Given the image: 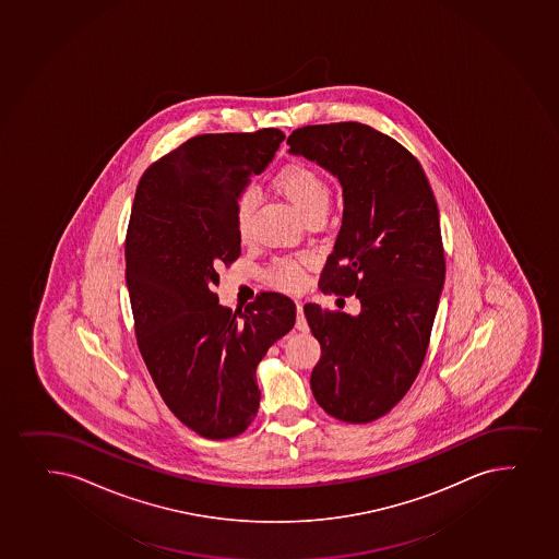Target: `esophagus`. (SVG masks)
<instances>
[{
  "label": "esophagus",
  "instance_id": "esophagus-1",
  "mask_svg": "<svg viewBox=\"0 0 559 559\" xmlns=\"http://www.w3.org/2000/svg\"><path fill=\"white\" fill-rule=\"evenodd\" d=\"M295 326H297L299 331H302V333H307L308 331V323L307 320H305V314H302L301 302H297V320H295Z\"/></svg>",
  "mask_w": 559,
  "mask_h": 559
}]
</instances>
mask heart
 <instances>
[{
  "mask_svg": "<svg viewBox=\"0 0 559 559\" xmlns=\"http://www.w3.org/2000/svg\"><path fill=\"white\" fill-rule=\"evenodd\" d=\"M275 186L307 221L325 217L329 206L333 202V189H331L329 180L321 175L320 170L307 164H292L284 167L276 175ZM252 210H254V193L251 189H247L239 194L236 210H234L236 233H238L239 239L249 238ZM307 264V257L276 258L275 262L265 271V278L276 288H301L305 283Z\"/></svg>",
  "mask_w": 559,
  "mask_h": 559,
  "instance_id": "1",
  "label": "heart"
}]
</instances>
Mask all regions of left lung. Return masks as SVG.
<instances>
[{"instance_id":"left-lung-1","label":"left lung","mask_w":559,"mask_h":559,"mask_svg":"<svg viewBox=\"0 0 559 559\" xmlns=\"http://www.w3.org/2000/svg\"><path fill=\"white\" fill-rule=\"evenodd\" d=\"M288 145L338 176L344 217L320 289L360 301L358 316L305 305L321 345L310 386L336 420L368 424L402 402L426 358L445 275L439 207L418 159L371 126H302Z\"/></svg>"}]
</instances>
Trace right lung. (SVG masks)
Wrapping results in <instances>:
<instances>
[{
  "label": "right lung",
  "instance_id": "add662e5",
  "mask_svg": "<svg viewBox=\"0 0 559 559\" xmlns=\"http://www.w3.org/2000/svg\"><path fill=\"white\" fill-rule=\"evenodd\" d=\"M284 135L204 133L145 170L126 233V284L139 352L157 392L204 439L243 433L260 407L257 366L295 323V302L262 292L219 305V270L241 254L234 210Z\"/></svg>",
  "mask_w": 559,
  "mask_h": 559
}]
</instances>
